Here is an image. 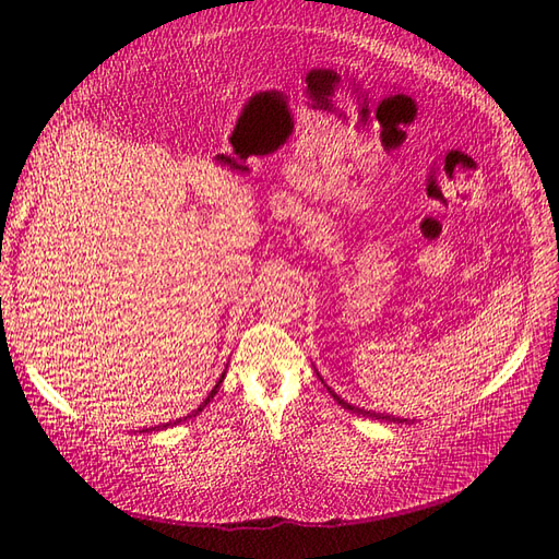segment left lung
I'll list each match as a JSON object with an SVG mask.
<instances>
[{"instance_id": "1", "label": "left lung", "mask_w": 559, "mask_h": 559, "mask_svg": "<svg viewBox=\"0 0 559 559\" xmlns=\"http://www.w3.org/2000/svg\"><path fill=\"white\" fill-rule=\"evenodd\" d=\"M331 392V396L343 405L345 411H352V413H357V415H364V417H376V419H384V421H394V425H401V421H408V419H401V417H394V415H384V413H373V411H364V408H357V405H352V403H347V401H343L341 396H337L333 389H329Z\"/></svg>"}]
</instances>
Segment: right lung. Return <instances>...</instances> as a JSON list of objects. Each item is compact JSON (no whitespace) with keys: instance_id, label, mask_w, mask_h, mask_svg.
<instances>
[{"instance_id":"1","label":"right lung","mask_w":559,"mask_h":559,"mask_svg":"<svg viewBox=\"0 0 559 559\" xmlns=\"http://www.w3.org/2000/svg\"><path fill=\"white\" fill-rule=\"evenodd\" d=\"M224 376H226V373H224ZM224 376H222V378H218V382L214 384V389H212V392H210V396H207L205 401H202V405H200V408H198V411H195L193 415H198V413H200L202 408H205V405H207V403H210V401L214 399V394L218 392V386H222V382H224ZM189 417H191V415H189ZM183 419H186V417H183ZM179 421H181V419H177V421H170V425H160V427H151V429H142V431H158V429H167V427H173V425H179Z\"/></svg>"}]
</instances>
